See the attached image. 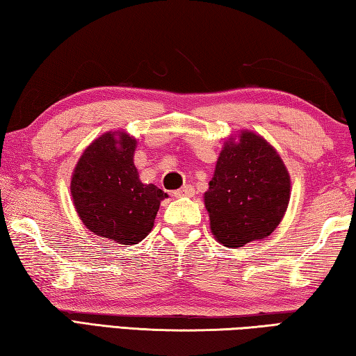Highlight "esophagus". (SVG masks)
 Here are the masks:
<instances>
[{
	"mask_svg": "<svg viewBox=\"0 0 356 356\" xmlns=\"http://www.w3.org/2000/svg\"><path fill=\"white\" fill-rule=\"evenodd\" d=\"M194 194H195V189L192 188L191 184H186V186H183L181 189H178V191L173 192V195L178 197V198H183V197H194Z\"/></svg>",
	"mask_w": 356,
	"mask_h": 356,
	"instance_id": "1",
	"label": "esophagus"
}]
</instances>
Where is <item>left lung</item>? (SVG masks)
<instances>
[{
  "instance_id": "8db88e82",
  "label": "left lung",
  "mask_w": 356,
  "mask_h": 356,
  "mask_svg": "<svg viewBox=\"0 0 356 356\" xmlns=\"http://www.w3.org/2000/svg\"><path fill=\"white\" fill-rule=\"evenodd\" d=\"M291 178L264 137L252 131L223 143L204 192L211 233L229 248L270 236L288 209Z\"/></svg>"
}]
</instances>
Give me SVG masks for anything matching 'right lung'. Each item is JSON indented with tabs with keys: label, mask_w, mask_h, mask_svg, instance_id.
Returning <instances> with one entry per match:
<instances>
[{
	"label": "right lung",
	"mask_w": 356,
	"mask_h": 356,
	"mask_svg": "<svg viewBox=\"0 0 356 356\" xmlns=\"http://www.w3.org/2000/svg\"><path fill=\"white\" fill-rule=\"evenodd\" d=\"M136 145L134 137L123 131L102 134L81 154L70 183L74 209L86 228L123 245L145 239L161 202L168 197L139 179Z\"/></svg>",
	"instance_id": "right-lung-1"
}]
</instances>
